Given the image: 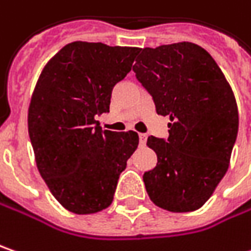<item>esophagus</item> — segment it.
<instances>
[{
	"label": "esophagus",
	"mask_w": 251,
	"mask_h": 251,
	"mask_svg": "<svg viewBox=\"0 0 251 251\" xmlns=\"http://www.w3.org/2000/svg\"><path fill=\"white\" fill-rule=\"evenodd\" d=\"M140 145H145L147 143V134H140Z\"/></svg>",
	"instance_id": "esophagus-1"
}]
</instances>
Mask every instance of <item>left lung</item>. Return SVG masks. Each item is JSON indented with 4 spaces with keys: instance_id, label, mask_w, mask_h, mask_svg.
Returning a JSON list of instances; mask_svg holds the SVG:
<instances>
[{
    "instance_id": "obj_1",
    "label": "left lung",
    "mask_w": 251,
    "mask_h": 251,
    "mask_svg": "<svg viewBox=\"0 0 251 251\" xmlns=\"http://www.w3.org/2000/svg\"><path fill=\"white\" fill-rule=\"evenodd\" d=\"M132 70L168 116V138L148 137L155 168L143 179L150 199L169 212H192L212 196L229 168L239 130L236 99L206 50L191 42L138 50Z\"/></svg>"
}]
</instances>
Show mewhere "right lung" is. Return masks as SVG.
<instances>
[{"label": "right lung", "instance_id": "obj_1", "mask_svg": "<svg viewBox=\"0 0 251 251\" xmlns=\"http://www.w3.org/2000/svg\"><path fill=\"white\" fill-rule=\"evenodd\" d=\"M138 48L72 42L45 66L28 111L36 167L56 201L77 215L111 205L120 174L138 145L134 131L104 130L111 92L131 70Z\"/></svg>", "mask_w": 251, "mask_h": 251}]
</instances>
